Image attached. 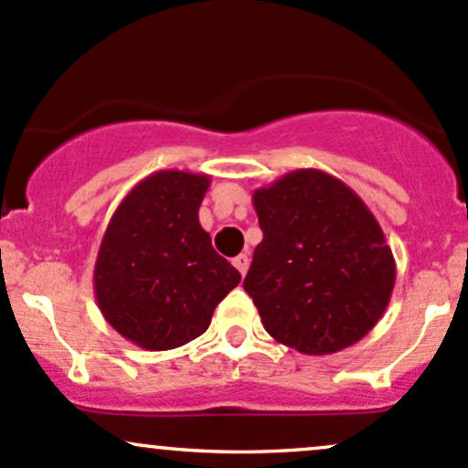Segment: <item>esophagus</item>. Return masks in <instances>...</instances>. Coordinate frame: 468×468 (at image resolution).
<instances>
[{"label":"esophagus","mask_w":468,"mask_h":468,"mask_svg":"<svg viewBox=\"0 0 468 468\" xmlns=\"http://www.w3.org/2000/svg\"><path fill=\"white\" fill-rule=\"evenodd\" d=\"M249 264H250V260H249V255H246V253L238 255V258L233 260V266H235V269H238L242 275H246V271H249Z\"/></svg>","instance_id":"1"}]
</instances>
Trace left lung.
Wrapping results in <instances>:
<instances>
[{
    "mask_svg": "<svg viewBox=\"0 0 468 468\" xmlns=\"http://www.w3.org/2000/svg\"><path fill=\"white\" fill-rule=\"evenodd\" d=\"M264 233L244 291L280 344L328 356L362 340L387 311L395 260L382 226L342 179L291 171L253 193Z\"/></svg>",
    "mask_w": 468,
    "mask_h": 468,
    "instance_id": "8db88e82",
    "label": "left lung"
}]
</instances>
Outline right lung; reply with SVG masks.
I'll list each match as a JSON object with an SVG mask.
<instances>
[{
  "label": "right lung",
  "instance_id": "add662e5",
  "mask_svg": "<svg viewBox=\"0 0 468 468\" xmlns=\"http://www.w3.org/2000/svg\"><path fill=\"white\" fill-rule=\"evenodd\" d=\"M208 184L204 173H153L106 226L92 273L97 306L122 337L146 351L202 335L215 306L242 280L199 224Z\"/></svg>",
  "mask_w": 468,
  "mask_h": 468
}]
</instances>
